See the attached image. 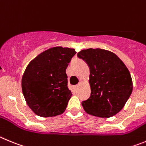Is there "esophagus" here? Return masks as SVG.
Segmentation results:
<instances>
[{"label":"esophagus","instance_id":"obj_1","mask_svg":"<svg viewBox=\"0 0 146 146\" xmlns=\"http://www.w3.org/2000/svg\"><path fill=\"white\" fill-rule=\"evenodd\" d=\"M81 82H79L78 84L76 85V86H75V89H76V90H77V89H78V88L80 87V86H81Z\"/></svg>","mask_w":146,"mask_h":146}]
</instances>
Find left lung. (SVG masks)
I'll return each mask as SVG.
<instances>
[{
	"instance_id": "obj_1",
	"label": "left lung",
	"mask_w": 146,
	"mask_h": 146,
	"mask_svg": "<svg viewBox=\"0 0 146 146\" xmlns=\"http://www.w3.org/2000/svg\"><path fill=\"white\" fill-rule=\"evenodd\" d=\"M90 69L91 96L81 102L87 113L101 118L117 114L133 89L128 68L117 55L102 48H86L77 54Z\"/></svg>"
}]
</instances>
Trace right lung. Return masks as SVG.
<instances>
[{
	"mask_svg": "<svg viewBox=\"0 0 146 146\" xmlns=\"http://www.w3.org/2000/svg\"><path fill=\"white\" fill-rule=\"evenodd\" d=\"M74 48L55 46L39 54L27 65L22 78V90L29 108L40 117L65 112L72 93L68 87L66 69Z\"/></svg>",
	"mask_w": 146,
	"mask_h": 146,
	"instance_id": "right-lung-1",
	"label": "right lung"
}]
</instances>
